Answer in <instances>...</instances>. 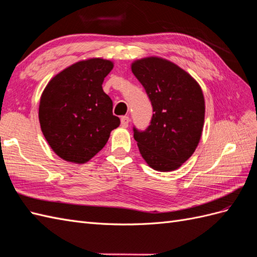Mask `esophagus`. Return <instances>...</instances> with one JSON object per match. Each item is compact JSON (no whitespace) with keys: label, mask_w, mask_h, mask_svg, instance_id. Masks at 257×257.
<instances>
[{"label":"esophagus","mask_w":257,"mask_h":257,"mask_svg":"<svg viewBox=\"0 0 257 257\" xmlns=\"http://www.w3.org/2000/svg\"><path fill=\"white\" fill-rule=\"evenodd\" d=\"M120 123H121L122 128H127L128 124H129V117L128 116H122L120 118Z\"/></svg>","instance_id":"esophagus-1"}]
</instances>
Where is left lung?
Returning a JSON list of instances; mask_svg holds the SVG:
<instances>
[{"label":"left lung","instance_id":"8db88e82","mask_svg":"<svg viewBox=\"0 0 257 257\" xmlns=\"http://www.w3.org/2000/svg\"><path fill=\"white\" fill-rule=\"evenodd\" d=\"M131 70L152 104L150 126L134 138L149 166L160 172L180 167L193 154L201 139L205 103L200 85L172 62L148 57Z\"/></svg>","mask_w":257,"mask_h":257}]
</instances>
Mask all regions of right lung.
<instances>
[{"label": "right lung", "instance_id": "obj_1", "mask_svg": "<svg viewBox=\"0 0 257 257\" xmlns=\"http://www.w3.org/2000/svg\"><path fill=\"white\" fill-rule=\"evenodd\" d=\"M113 63L92 58L64 69L44 89L39 120L50 147L63 160L83 164L119 126L113 102L102 88Z\"/></svg>", "mask_w": 257, "mask_h": 257}]
</instances>
